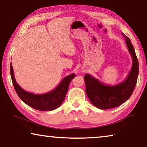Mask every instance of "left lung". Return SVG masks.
<instances>
[{"label": "left lung", "instance_id": "left-lung-1", "mask_svg": "<svg viewBox=\"0 0 147 147\" xmlns=\"http://www.w3.org/2000/svg\"><path fill=\"white\" fill-rule=\"evenodd\" d=\"M125 38L128 51L133 59L131 70L124 81L115 85H108L89 74L84 76L86 93L92 105L97 108L105 110L116 108L126 102L133 94L138 74V62L135 49L129 37L122 32Z\"/></svg>", "mask_w": 147, "mask_h": 147}]
</instances>
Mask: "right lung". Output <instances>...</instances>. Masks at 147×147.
Wrapping results in <instances>:
<instances>
[{"label":"right lung","mask_w":147,"mask_h":147,"mask_svg":"<svg viewBox=\"0 0 147 147\" xmlns=\"http://www.w3.org/2000/svg\"><path fill=\"white\" fill-rule=\"evenodd\" d=\"M11 76L14 88L19 98L33 109L46 111L55 110L61 106L65 98L70 82L75 76V74L73 73L64 78L59 85L51 91L40 94H35L26 91L18 85L14 78L12 63H11Z\"/></svg>","instance_id":"add662e5"}]
</instances>
